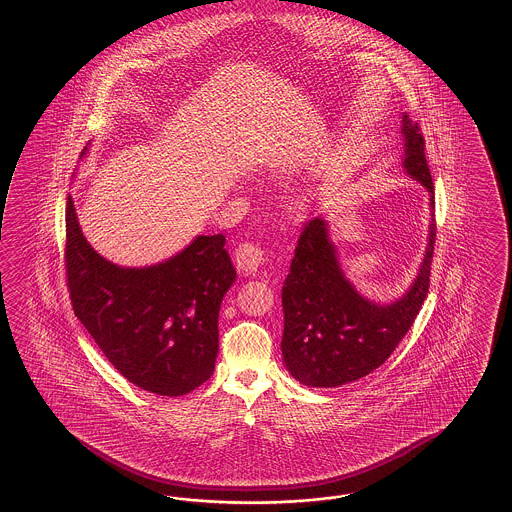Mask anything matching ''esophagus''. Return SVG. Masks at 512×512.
Segmentation results:
<instances>
[{"label": "esophagus", "mask_w": 512, "mask_h": 512, "mask_svg": "<svg viewBox=\"0 0 512 512\" xmlns=\"http://www.w3.org/2000/svg\"><path fill=\"white\" fill-rule=\"evenodd\" d=\"M234 263L240 272L255 274L266 264V251L253 242H242L234 251Z\"/></svg>", "instance_id": "1"}]
</instances>
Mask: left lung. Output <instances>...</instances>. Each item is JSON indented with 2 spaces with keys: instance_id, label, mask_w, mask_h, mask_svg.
I'll return each mask as SVG.
<instances>
[{
  "instance_id": "1",
  "label": "left lung",
  "mask_w": 512,
  "mask_h": 512,
  "mask_svg": "<svg viewBox=\"0 0 512 512\" xmlns=\"http://www.w3.org/2000/svg\"><path fill=\"white\" fill-rule=\"evenodd\" d=\"M402 137L403 171L430 195L432 217L419 272L396 300H370L345 276L328 221L315 217L306 223L281 291L283 362L302 385L340 387L372 373L409 332L428 295L435 244L434 184L420 127L405 112Z\"/></svg>"
}]
</instances>
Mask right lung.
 <instances>
[{
	"mask_svg": "<svg viewBox=\"0 0 512 512\" xmlns=\"http://www.w3.org/2000/svg\"><path fill=\"white\" fill-rule=\"evenodd\" d=\"M65 231L73 310L110 364L159 396H184L208 381L221 300L236 279L225 236L199 234L163 263L120 266L90 246L71 195Z\"/></svg>",
	"mask_w": 512,
	"mask_h": 512,
	"instance_id": "1",
	"label": "right lung"
}]
</instances>
